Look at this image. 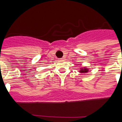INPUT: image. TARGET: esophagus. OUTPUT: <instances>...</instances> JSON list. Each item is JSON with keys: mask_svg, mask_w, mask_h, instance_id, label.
<instances>
[{"mask_svg": "<svg viewBox=\"0 0 122 122\" xmlns=\"http://www.w3.org/2000/svg\"><path fill=\"white\" fill-rule=\"evenodd\" d=\"M65 57H63L62 58H61V60H65Z\"/></svg>", "mask_w": 122, "mask_h": 122, "instance_id": "esophagus-1", "label": "esophagus"}]
</instances>
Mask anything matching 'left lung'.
Wrapping results in <instances>:
<instances>
[{
	"mask_svg": "<svg viewBox=\"0 0 122 122\" xmlns=\"http://www.w3.org/2000/svg\"><path fill=\"white\" fill-rule=\"evenodd\" d=\"M88 71H89V70L87 68H84L83 69H81V70L80 71V73H83L88 72Z\"/></svg>",
	"mask_w": 122,
	"mask_h": 122,
	"instance_id": "8db88e82",
	"label": "left lung"
}]
</instances>
